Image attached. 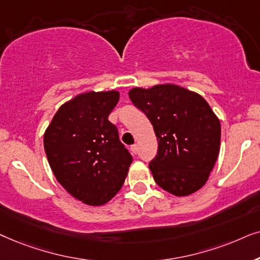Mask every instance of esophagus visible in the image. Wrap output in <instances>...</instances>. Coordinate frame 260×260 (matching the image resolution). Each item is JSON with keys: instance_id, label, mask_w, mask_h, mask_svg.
<instances>
[{"instance_id": "esophagus-1", "label": "esophagus", "mask_w": 260, "mask_h": 260, "mask_svg": "<svg viewBox=\"0 0 260 260\" xmlns=\"http://www.w3.org/2000/svg\"><path fill=\"white\" fill-rule=\"evenodd\" d=\"M131 151H132L133 154H137L138 153V145H132V146H131Z\"/></svg>"}]
</instances>
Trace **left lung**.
Wrapping results in <instances>:
<instances>
[{
	"label": "left lung",
	"instance_id": "8db88e82",
	"mask_svg": "<svg viewBox=\"0 0 260 260\" xmlns=\"http://www.w3.org/2000/svg\"><path fill=\"white\" fill-rule=\"evenodd\" d=\"M158 140L148 168L161 189L186 196L206 184L220 151L221 126L202 96L175 84L129 91Z\"/></svg>",
	"mask_w": 260,
	"mask_h": 260
}]
</instances>
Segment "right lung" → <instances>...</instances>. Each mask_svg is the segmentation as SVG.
<instances>
[{"label": "right lung", "instance_id": "right-lung-1", "mask_svg": "<svg viewBox=\"0 0 260 260\" xmlns=\"http://www.w3.org/2000/svg\"><path fill=\"white\" fill-rule=\"evenodd\" d=\"M119 96L114 90L76 96L58 109L44 136L57 181L90 206L105 205L116 195L133 160L108 120Z\"/></svg>", "mask_w": 260, "mask_h": 260}]
</instances>
